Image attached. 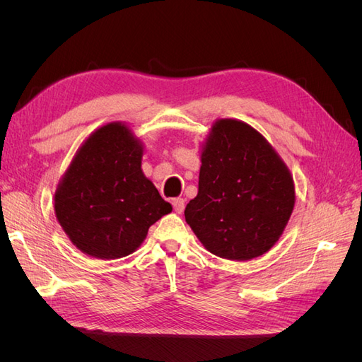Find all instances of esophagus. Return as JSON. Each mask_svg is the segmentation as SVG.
Returning a JSON list of instances; mask_svg holds the SVG:
<instances>
[{
    "mask_svg": "<svg viewBox=\"0 0 362 362\" xmlns=\"http://www.w3.org/2000/svg\"><path fill=\"white\" fill-rule=\"evenodd\" d=\"M172 205H173V210H175V213H178V214H181L182 211H184V199L182 198H175L173 201H172Z\"/></svg>",
    "mask_w": 362,
    "mask_h": 362,
    "instance_id": "1",
    "label": "esophagus"
}]
</instances>
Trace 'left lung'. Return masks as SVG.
Masks as SVG:
<instances>
[{
	"label": "left lung",
	"mask_w": 362,
	"mask_h": 362,
	"mask_svg": "<svg viewBox=\"0 0 362 362\" xmlns=\"http://www.w3.org/2000/svg\"><path fill=\"white\" fill-rule=\"evenodd\" d=\"M296 202L287 164L243 120L217 119L202 144L199 189L185 222L213 255L261 257L286 229Z\"/></svg>",
	"instance_id": "left-lung-1"
}]
</instances>
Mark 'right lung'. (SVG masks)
<instances>
[{"mask_svg": "<svg viewBox=\"0 0 362 362\" xmlns=\"http://www.w3.org/2000/svg\"><path fill=\"white\" fill-rule=\"evenodd\" d=\"M144 144L124 122L95 129L54 193V211L74 246L100 259L133 254L172 211L141 170Z\"/></svg>", "mask_w": 362, "mask_h": 362, "instance_id": "1", "label": "right lung"}]
</instances>
